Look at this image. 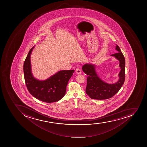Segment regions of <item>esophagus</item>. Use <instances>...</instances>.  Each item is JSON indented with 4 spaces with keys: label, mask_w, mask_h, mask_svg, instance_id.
Here are the masks:
<instances>
[{
    "label": "esophagus",
    "mask_w": 147,
    "mask_h": 147,
    "mask_svg": "<svg viewBox=\"0 0 147 147\" xmlns=\"http://www.w3.org/2000/svg\"><path fill=\"white\" fill-rule=\"evenodd\" d=\"M76 72L78 74H80L81 73V70L79 68H77L76 69Z\"/></svg>",
    "instance_id": "obj_1"
}]
</instances>
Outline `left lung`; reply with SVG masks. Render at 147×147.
Instances as JSON below:
<instances>
[{
    "mask_svg": "<svg viewBox=\"0 0 147 147\" xmlns=\"http://www.w3.org/2000/svg\"><path fill=\"white\" fill-rule=\"evenodd\" d=\"M115 49L118 52L111 56H114L120 61L119 66L121 70L119 74V80L115 84H108L100 79L96 73L93 64H85L82 67L83 71L88 75L86 93L91 99L110 98L119 91L123 84L125 81V58L118 45H117Z\"/></svg>",
    "mask_w": 147,
    "mask_h": 147,
    "instance_id": "left-lung-1",
    "label": "left lung"
}]
</instances>
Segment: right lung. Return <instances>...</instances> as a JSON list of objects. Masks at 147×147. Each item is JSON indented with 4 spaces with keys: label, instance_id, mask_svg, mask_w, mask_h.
Listing matches in <instances>:
<instances>
[{
    "label": "right lung",
    "instance_id": "add662e5",
    "mask_svg": "<svg viewBox=\"0 0 147 147\" xmlns=\"http://www.w3.org/2000/svg\"><path fill=\"white\" fill-rule=\"evenodd\" d=\"M33 47L28 53L24 63V73L27 88L36 98L47 103L57 102L65 94L68 81L74 69L61 70L45 81L36 80L31 72L30 55Z\"/></svg>",
    "mask_w": 147,
    "mask_h": 147
}]
</instances>
